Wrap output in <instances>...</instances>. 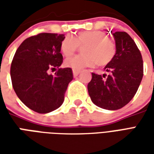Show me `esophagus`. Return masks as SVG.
Wrapping results in <instances>:
<instances>
[{"label":"esophagus","mask_w":154,"mask_h":154,"mask_svg":"<svg viewBox=\"0 0 154 154\" xmlns=\"http://www.w3.org/2000/svg\"><path fill=\"white\" fill-rule=\"evenodd\" d=\"M72 73H73L74 77H77L78 74L80 73V70H77V69H73L72 70Z\"/></svg>","instance_id":"esophagus-1"}]
</instances>
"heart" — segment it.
Segmentation results:
<instances>
[{"label": "heart", "instance_id": "heart-1", "mask_svg": "<svg viewBox=\"0 0 154 154\" xmlns=\"http://www.w3.org/2000/svg\"><path fill=\"white\" fill-rule=\"evenodd\" d=\"M84 44L83 54L67 58L65 60L67 67L80 70L84 67H95L97 63L106 66L116 57V43L101 30H84L77 33L74 37L66 36L61 43V52L68 57Z\"/></svg>", "mask_w": 154, "mask_h": 154}]
</instances>
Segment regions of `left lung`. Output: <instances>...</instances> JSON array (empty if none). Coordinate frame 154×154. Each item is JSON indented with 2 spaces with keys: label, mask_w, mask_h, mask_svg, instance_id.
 <instances>
[{
  "label": "left lung",
  "mask_w": 154,
  "mask_h": 154,
  "mask_svg": "<svg viewBox=\"0 0 154 154\" xmlns=\"http://www.w3.org/2000/svg\"><path fill=\"white\" fill-rule=\"evenodd\" d=\"M116 40V57L107 64L103 76L92 72L87 85L88 93L96 106L106 110H119L132 100L143 75L142 55L137 45L126 32L113 34Z\"/></svg>",
  "instance_id": "8db88e82"
}]
</instances>
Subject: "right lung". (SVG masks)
I'll return each instance as SVG.
<instances>
[{"label": "right lung", "mask_w": 154, "mask_h": 154, "mask_svg": "<svg viewBox=\"0 0 154 154\" xmlns=\"http://www.w3.org/2000/svg\"><path fill=\"white\" fill-rule=\"evenodd\" d=\"M64 35L41 33L22 42L11 66L12 86L25 106L46 114L61 106L68 83L72 80L70 67L60 68V45ZM57 68L54 75L48 71Z\"/></svg>", "instance_id": "obj_1"}]
</instances>
